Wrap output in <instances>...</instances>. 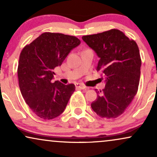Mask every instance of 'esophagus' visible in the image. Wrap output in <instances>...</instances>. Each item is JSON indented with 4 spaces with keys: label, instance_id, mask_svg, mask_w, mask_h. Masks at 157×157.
I'll list each match as a JSON object with an SVG mask.
<instances>
[{
    "label": "esophagus",
    "instance_id": "esophagus-1",
    "mask_svg": "<svg viewBox=\"0 0 157 157\" xmlns=\"http://www.w3.org/2000/svg\"><path fill=\"white\" fill-rule=\"evenodd\" d=\"M75 86H76V88H79L82 89V90H85V89L88 88L86 86H85V85L80 84V83H76V84H75Z\"/></svg>",
    "mask_w": 157,
    "mask_h": 157
}]
</instances>
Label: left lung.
<instances>
[{
  "instance_id": "8db88e82",
  "label": "left lung",
  "mask_w": 157,
  "mask_h": 157,
  "mask_svg": "<svg viewBox=\"0 0 157 157\" xmlns=\"http://www.w3.org/2000/svg\"><path fill=\"white\" fill-rule=\"evenodd\" d=\"M83 41L96 52L97 71L105 75L103 90L91 104L102 118L114 119L124 113L138 91L141 59L138 45L119 29L82 36Z\"/></svg>"
}]
</instances>
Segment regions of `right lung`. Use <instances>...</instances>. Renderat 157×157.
<instances>
[{"mask_svg": "<svg viewBox=\"0 0 157 157\" xmlns=\"http://www.w3.org/2000/svg\"><path fill=\"white\" fill-rule=\"evenodd\" d=\"M80 44L75 36L44 33L21 51L17 69L19 88L25 102L39 117L51 120L64 111L75 85L58 80L52 83L53 69Z\"/></svg>", "mask_w": 157, "mask_h": 157, "instance_id": "1", "label": "right lung"}]
</instances>
